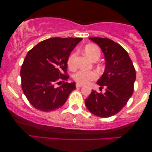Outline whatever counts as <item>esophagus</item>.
<instances>
[{
    "mask_svg": "<svg viewBox=\"0 0 152 152\" xmlns=\"http://www.w3.org/2000/svg\"><path fill=\"white\" fill-rule=\"evenodd\" d=\"M84 86V85L82 84H79V83H77V84H76V87H82Z\"/></svg>",
    "mask_w": 152,
    "mask_h": 152,
    "instance_id": "34e87169",
    "label": "esophagus"
}]
</instances>
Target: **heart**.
Here are the masks:
<instances>
[{"label":"heart","mask_w":152,"mask_h":152,"mask_svg":"<svg viewBox=\"0 0 152 152\" xmlns=\"http://www.w3.org/2000/svg\"><path fill=\"white\" fill-rule=\"evenodd\" d=\"M84 51L86 56L91 59H97L100 57V50L97 45L94 44H88L84 47ZM77 53L73 52L70 54L67 60V65L70 70H74L76 68V58ZM98 77V74L96 71H87L84 70H80L74 75L73 78L75 82L79 84H86L92 81L96 80Z\"/></svg>","instance_id":"heart-1"}]
</instances>
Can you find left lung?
<instances>
[{
  "label": "left lung",
  "instance_id": "obj_1",
  "mask_svg": "<svg viewBox=\"0 0 152 152\" xmlns=\"http://www.w3.org/2000/svg\"><path fill=\"white\" fill-rule=\"evenodd\" d=\"M104 55L106 67L97 84L104 93L92 90L85 104L89 111L100 118H109L121 111L134 93L136 70L127 52L108 38L91 37Z\"/></svg>",
  "mask_w": 152,
  "mask_h": 152
}]
</instances>
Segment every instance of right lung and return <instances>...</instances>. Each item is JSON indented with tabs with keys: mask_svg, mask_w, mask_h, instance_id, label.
<instances>
[{
	"mask_svg": "<svg viewBox=\"0 0 152 152\" xmlns=\"http://www.w3.org/2000/svg\"><path fill=\"white\" fill-rule=\"evenodd\" d=\"M82 38L55 37L41 41L27 54L20 69L21 87L31 104L48 112L62 107L75 83H68L67 60ZM60 87L56 86L61 81Z\"/></svg>",
	"mask_w": 152,
	"mask_h": 152,
	"instance_id": "right-lung-1",
	"label": "right lung"
}]
</instances>
